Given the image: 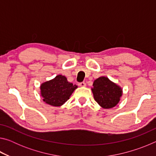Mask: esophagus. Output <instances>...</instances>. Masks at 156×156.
<instances>
[{
  "instance_id": "1",
  "label": "esophagus",
  "mask_w": 156,
  "mask_h": 156,
  "mask_svg": "<svg viewBox=\"0 0 156 156\" xmlns=\"http://www.w3.org/2000/svg\"><path fill=\"white\" fill-rule=\"evenodd\" d=\"M78 85L80 87H85L86 86V83L84 82H81V83H78Z\"/></svg>"
}]
</instances>
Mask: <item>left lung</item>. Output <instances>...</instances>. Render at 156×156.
<instances>
[{
	"label": "left lung",
	"instance_id": "obj_1",
	"mask_svg": "<svg viewBox=\"0 0 156 156\" xmlns=\"http://www.w3.org/2000/svg\"><path fill=\"white\" fill-rule=\"evenodd\" d=\"M94 98L100 107L111 109L117 105L122 95V89L109 78L102 76L93 83Z\"/></svg>",
	"mask_w": 156,
	"mask_h": 156
}]
</instances>
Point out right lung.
Instances as JSON below:
<instances>
[{
	"label": "right lung",
	"mask_w": 156,
	"mask_h": 156,
	"mask_svg": "<svg viewBox=\"0 0 156 156\" xmlns=\"http://www.w3.org/2000/svg\"><path fill=\"white\" fill-rule=\"evenodd\" d=\"M78 87L67 81L64 76L58 75L51 80L41 85V95L43 101L54 107L61 106Z\"/></svg>",
	"instance_id": "right-lung-1"
}]
</instances>
